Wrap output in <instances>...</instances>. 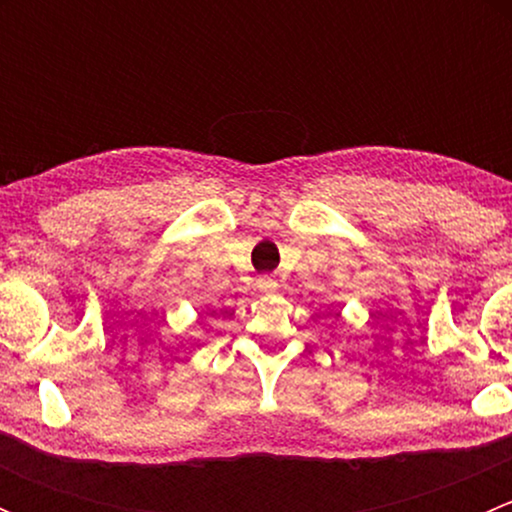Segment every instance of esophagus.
Here are the masks:
<instances>
[{
  "label": "esophagus",
  "instance_id": "obj_1",
  "mask_svg": "<svg viewBox=\"0 0 512 512\" xmlns=\"http://www.w3.org/2000/svg\"><path fill=\"white\" fill-rule=\"evenodd\" d=\"M257 289H260V292H275L277 280L272 275H262L260 280H257Z\"/></svg>",
  "mask_w": 512,
  "mask_h": 512
}]
</instances>
